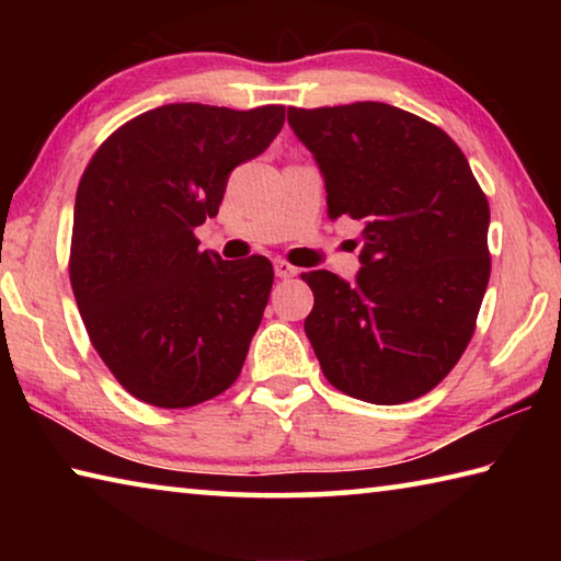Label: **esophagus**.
Masks as SVG:
<instances>
[{
    "mask_svg": "<svg viewBox=\"0 0 561 561\" xmlns=\"http://www.w3.org/2000/svg\"><path fill=\"white\" fill-rule=\"evenodd\" d=\"M274 274H277L279 279H289V277H294V274H297V267H291V264L284 262V260H277V262H274Z\"/></svg>",
    "mask_w": 561,
    "mask_h": 561,
    "instance_id": "34e87169",
    "label": "esophagus"
}]
</instances>
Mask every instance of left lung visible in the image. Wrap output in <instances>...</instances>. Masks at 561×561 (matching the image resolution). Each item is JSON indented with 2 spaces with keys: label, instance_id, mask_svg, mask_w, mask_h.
Here are the masks:
<instances>
[{
  "label": "left lung",
  "instance_id": "1",
  "mask_svg": "<svg viewBox=\"0 0 561 561\" xmlns=\"http://www.w3.org/2000/svg\"><path fill=\"white\" fill-rule=\"evenodd\" d=\"M329 220L364 222L354 282L314 270L304 331L331 386L376 405L438 386L470 344L490 279V207L438 126L388 103L289 108Z\"/></svg>",
  "mask_w": 561,
  "mask_h": 561
}]
</instances>
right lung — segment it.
<instances>
[{
	"label": "right lung",
	"instance_id": "add662e5",
	"mask_svg": "<svg viewBox=\"0 0 561 561\" xmlns=\"http://www.w3.org/2000/svg\"><path fill=\"white\" fill-rule=\"evenodd\" d=\"M284 106L168 103L103 144L73 205L71 287L93 348L130 396L187 408L227 391L267 307V257L197 250L232 170L262 156Z\"/></svg>",
	"mask_w": 561,
	"mask_h": 561
}]
</instances>
